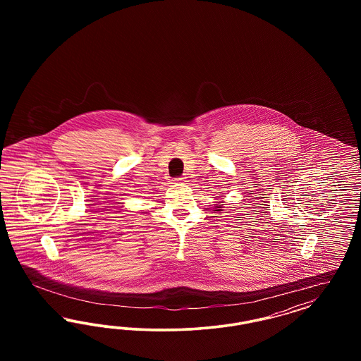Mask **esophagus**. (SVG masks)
Returning a JSON list of instances; mask_svg holds the SVG:
<instances>
[{
	"label": "esophagus",
	"instance_id": "obj_1",
	"mask_svg": "<svg viewBox=\"0 0 361 361\" xmlns=\"http://www.w3.org/2000/svg\"><path fill=\"white\" fill-rule=\"evenodd\" d=\"M173 181H174V183H180V184H181V183H184V181H185V177H176Z\"/></svg>",
	"mask_w": 361,
	"mask_h": 361
}]
</instances>
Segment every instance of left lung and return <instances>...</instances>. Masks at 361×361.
Masks as SVG:
<instances>
[{"label":"left lung","instance_id":"8db88e82","mask_svg":"<svg viewBox=\"0 0 361 361\" xmlns=\"http://www.w3.org/2000/svg\"><path fill=\"white\" fill-rule=\"evenodd\" d=\"M216 208H221V206H216ZM216 211H221V209H216Z\"/></svg>","mask_w":361,"mask_h":361}]
</instances>
